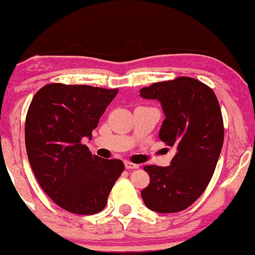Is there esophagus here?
<instances>
[{
  "label": "esophagus",
  "mask_w": 255,
  "mask_h": 255,
  "mask_svg": "<svg viewBox=\"0 0 255 255\" xmlns=\"http://www.w3.org/2000/svg\"><path fill=\"white\" fill-rule=\"evenodd\" d=\"M125 168L128 169V170H131V169H138L139 165L135 164V163H132L130 161H125Z\"/></svg>",
  "instance_id": "34e87169"
}]
</instances>
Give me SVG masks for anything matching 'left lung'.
<instances>
[{"instance_id":"left-lung-1","label":"left lung","mask_w":255,"mask_h":255,"mask_svg":"<svg viewBox=\"0 0 255 255\" xmlns=\"http://www.w3.org/2000/svg\"><path fill=\"white\" fill-rule=\"evenodd\" d=\"M161 103L165 115L158 136L176 154L168 167L146 165L150 183L141 198L150 210L177 213L204 193L223 146L222 113L214 91L190 77H178L140 90Z\"/></svg>"}]
</instances>
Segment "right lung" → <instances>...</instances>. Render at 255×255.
I'll list each match as a JSON object with an SVG mask.
<instances>
[{
	"label": "right lung",
	"instance_id": "obj_1",
	"mask_svg": "<svg viewBox=\"0 0 255 255\" xmlns=\"http://www.w3.org/2000/svg\"><path fill=\"white\" fill-rule=\"evenodd\" d=\"M119 90L54 83L36 92L25 122V146L40 186L55 204L79 215L97 214L121 173V160L93 155L82 140Z\"/></svg>",
	"mask_w": 255,
	"mask_h": 255
}]
</instances>
